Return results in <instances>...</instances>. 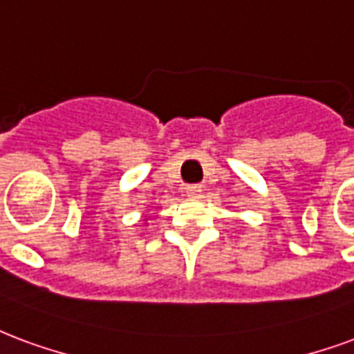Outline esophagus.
I'll use <instances>...</instances> for the list:
<instances>
[{
  "instance_id": "1",
  "label": "esophagus",
  "mask_w": 354,
  "mask_h": 354,
  "mask_svg": "<svg viewBox=\"0 0 354 354\" xmlns=\"http://www.w3.org/2000/svg\"><path fill=\"white\" fill-rule=\"evenodd\" d=\"M201 191H203L201 185H187V187H185V195H187V197H198Z\"/></svg>"
}]
</instances>
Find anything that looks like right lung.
I'll use <instances>...</instances> for the list:
<instances>
[{
	"mask_svg": "<svg viewBox=\"0 0 354 354\" xmlns=\"http://www.w3.org/2000/svg\"><path fill=\"white\" fill-rule=\"evenodd\" d=\"M144 221H148V217H144Z\"/></svg>",
	"mask_w": 354,
	"mask_h": 354,
	"instance_id": "add662e5",
	"label": "right lung"
}]
</instances>
